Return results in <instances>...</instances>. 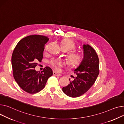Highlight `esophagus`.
I'll list each match as a JSON object with an SVG mask.
<instances>
[{"instance_id": "esophagus-1", "label": "esophagus", "mask_w": 124, "mask_h": 124, "mask_svg": "<svg viewBox=\"0 0 124 124\" xmlns=\"http://www.w3.org/2000/svg\"><path fill=\"white\" fill-rule=\"evenodd\" d=\"M53 75L54 76H59V77H60V76H61V74H59V73H56V72H54V71H53Z\"/></svg>"}]
</instances>
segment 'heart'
I'll list each match as a JSON object with an SVG mask.
<instances>
[{
	"mask_svg": "<svg viewBox=\"0 0 124 124\" xmlns=\"http://www.w3.org/2000/svg\"><path fill=\"white\" fill-rule=\"evenodd\" d=\"M62 50L70 51L75 49V45L73 41L70 39H64L62 40L60 43ZM67 59L68 63L71 66H76L79 64L81 60V55L76 51H72L67 55ZM52 67L55 69H58L59 66H61L63 63L61 61L52 60L50 62Z\"/></svg>",
	"mask_w": 124,
	"mask_h": 124,
	"instance_id": "1",
	"label": "heart"
}]
</instances>
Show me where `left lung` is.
I'll list each match as a JSON object with an SVG mask.
<instances>
[{"instance_id":"obj_1","label":"left lung","mask_w":124,"mask_h":124,"mask_svg":"<svg viewBox=\"0 0 124 124\" xmlns=\"http://www.w3.org/2000/svg\"><path fill=\"white\" fill-rule=\"evenodd\" d=\"M84 57L78 67L74 69L76 77L70 84L62 88L63 92L68 96L79 97L91 87L99 73V58L94 49L88 44L83 45Z\"/></svg>"}]
</instances>
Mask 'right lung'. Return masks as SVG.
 Here are the masks:
<instances>
[{
    "instance_id": "right-lung-1",
    "label": "right lung",
    "mask_w": 124,
    "mask_h": 124,
    "mask_svg": "<svg viewBox=\"0 0 124 124\" xmlns=\"http://www.w3.org/2000/svg\"><path fill=\"white\" fill-rule=\"evenodd\" d=\"M49 39L43 35H30L20 40L14 49L11 58L13 77L19 87L27 93L40 92L53 75L49 67H46L41 72L34 69L37 62L42 60L44 45Z\"/></svg>"
}]
</instances>
